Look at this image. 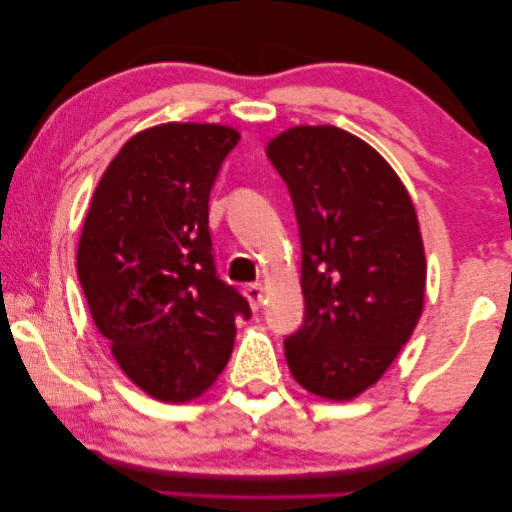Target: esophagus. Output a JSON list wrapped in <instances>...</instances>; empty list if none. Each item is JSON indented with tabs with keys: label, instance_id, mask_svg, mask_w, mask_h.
<instances>
[{
	"label": "esophagus",
	"instance_id": "esophagus-1",
	"mask_svg": "<svg viewBox=\"0 0 512 512\" xmlns=\"http://www.w3.org/2000/svg\"><path fill=\"white\" fill-rule=\"evenodd\" d=\"M245 297L249 299V306L254 308V311H258V308L263 306V286H261V283H249V286L245 288Z\"/></svg>",
	"mask_w": 512,
	"mask_h": 512
}]
</instances>
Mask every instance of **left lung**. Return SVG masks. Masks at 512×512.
Wrapping results in <instances>:
<instances>
[{"instance_id":"8db88e82","label":"left lung","mask_w":512,"mask_h":512,"mask_svg":"<svg viewBox=\"0 0 512 512\" xmlns=\"http://www.w3.org/2000/svg\"><path fill=\"white\" fill-rule=\"evenodd\" d=\"M299 224L304 322L283 340L317 397L354 399L381 379L424 308L426 258L408 190L385 158L338 127L267 145Z\"/></svg>"}]
</instances>
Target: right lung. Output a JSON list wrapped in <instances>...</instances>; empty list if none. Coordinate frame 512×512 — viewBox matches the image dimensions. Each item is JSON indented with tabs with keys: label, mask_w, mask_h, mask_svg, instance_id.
<instances>
[{
	"label": "right lung",
	"mask_w": 512,
	"mask_h": 512,
	"mask_svg": "<svg viewBox=\"0 0 512 512\" xmlns=\"http://www.w3.org/2000/svg\"><path fill=\"white\" fill-rule=\"evenodd\" d=\"M240 133L167 122L140 131L106 167L83 222L77 272L122 372L161 401L211 388L247 299L215 270L208 197Z\"/></svg>",
	"instance_id": "right-lung-1"
}]
</instances>
